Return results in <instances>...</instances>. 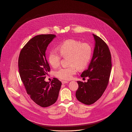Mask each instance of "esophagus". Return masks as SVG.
<instances>
[{
  "label": "esophagus",
  "mask_w": 132,
  "mask_h": 132,
  "mask_svg": "<svg viewBox=\"0 0 132 132\" xmlns=\"http://www.w3.org/2000/svg\"><path fill=\"white\" fill-rule=\"evenodd\" d=\"M62 84H65V83H68L69 82L67 81H62Z\"/></svg>",
  "instance_id": "1"
}]
</instances>
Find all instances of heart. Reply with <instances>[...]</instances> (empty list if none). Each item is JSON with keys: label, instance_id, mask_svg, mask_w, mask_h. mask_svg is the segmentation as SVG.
<instances>
[{"label": "heart", "instance_id": "obj_1", "mask_svg": "<svg viewBox=\"0 0 132 132\" xmlns=\"http://www.w3.org/2000/svg\"><path fill=\"white\" fill-rule=\"evenodd\" d=\"M58 50H52L48 55V61L54 68L58 67L60 63L61 56H69V67H62L55 72V76L62 80H70L75 74L77 68L82 70L88 65L92 56V49L89 44L81 43L74 39H67L58 47Z\"/></svg>", "mask_w": 132, "mask_h": 132}]
</instances>
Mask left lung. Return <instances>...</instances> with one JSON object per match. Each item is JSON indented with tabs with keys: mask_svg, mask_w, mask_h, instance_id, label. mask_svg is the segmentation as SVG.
Masks as SVG:
<instances>
[{
	"mask_svg": "<svg viewBox=\"0 0 132 132\" xmlns=\"http://www.w3.org/2000/svg\"><path fill=\"white\" fill-rule=\"evenodd\" d=\"M95 47L93 56L87 70L81 77L89 78L87 82L77 81L79 87L76 93L77 100L85 105H91L103 95L109 83L112 68L111 55L106 43L93 34Z\"/></svg>",
	"mask_w": 132,
	"mask_h": 132,
	"instance_id": "1",
	"label": "left lung"
}]
</instances>
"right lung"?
<instances>
[{"instance_id": "right-lung-1", "label": "right lung", "mask_w": 132, "mask_h": 132, "mask_svg": "<svg viewBox=\"0 0 132 132\" xmlns=\"http://www.w3.org/2000/svg\"><path fill=\"white\" fill-rule=\"evenodd\" d=\"M55 37L52 34L38 35L26 43L19 55L21 80L31 99L42 107H49L56 102L61 86V82L55 78L50 83L44 80L50 71L46 50Z\"/></svg>"}]
</instances>
